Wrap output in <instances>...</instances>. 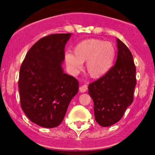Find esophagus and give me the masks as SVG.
<instances>
[{"label":"esophagus","instance_id":"obj_1","mask_svg":"<svg viewBox=\"0 0 155 155\" xmlns=\"http://www.w3.org/2000/svg\"><path fill=\"white\" fill-rule=\"evenodd\" d=\"M79 90H80L81 92H85L87 90V84H83V85L81 86L80 87H79Z\"/></svg>","mask_w":155,"mask_h":155}]
</instances>
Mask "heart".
<instances>
[{"instance_id": "1", "label": "heart", "mask_w": 155, "mask_h": 155, "mask_svg": "<svg viewBox=\"0 0 155 155\" xmlns=\"http://www.w3.org/2000/svg\"><path fill=\"white\" fill-rule=\"evenodd\" d=\"M74 55L66 53L65 62L70 69L78 71L86 62V71L92 78L103 77L113 66L116 49L111 42L89 39L81 41L74 47Z\"/></svg>"}]
</instances>
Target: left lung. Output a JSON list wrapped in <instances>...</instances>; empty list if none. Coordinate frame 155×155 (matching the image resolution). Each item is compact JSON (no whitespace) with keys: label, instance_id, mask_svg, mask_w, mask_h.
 <instances>
[{"label":"left lung","instance_id":"8db88e82","mask_svg":"<svg viewBox=\"0 0 155 155\" xmlns=\"http://www.w3.org/2000/svg\"><path fill=\"white\" fill-rule=\"evenodd\" d=\"M116 64L103 77L88 85V94L94 102V119L102 127H110L120 121L132 104L137 84L136 67L132 53L117 39Z\"/></svg>","mask_w":155,"mask_h":155}]
</instances>
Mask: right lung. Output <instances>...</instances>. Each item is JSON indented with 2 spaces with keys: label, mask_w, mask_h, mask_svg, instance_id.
I'll use <instances>...</instances> for the list:
<instances>
[{
  "label": "right lung",
  "mask_w": 155,
  "mask_h": 155,
  "mask_svg": "<svg viewBox=\"0 0 155 155\" xmlns=\"http://www.w3.org/2000/svg\"><path fill=\"white\" fill-rule=\"evenodd\" d=\"M71 33L52 34L36 42L27 53L19 72L20 102L34 124L53 128L62 123L78 81L64 72V48Z\"/></svg>",
  "instance_id": "obj_1"
}]
</instances>
